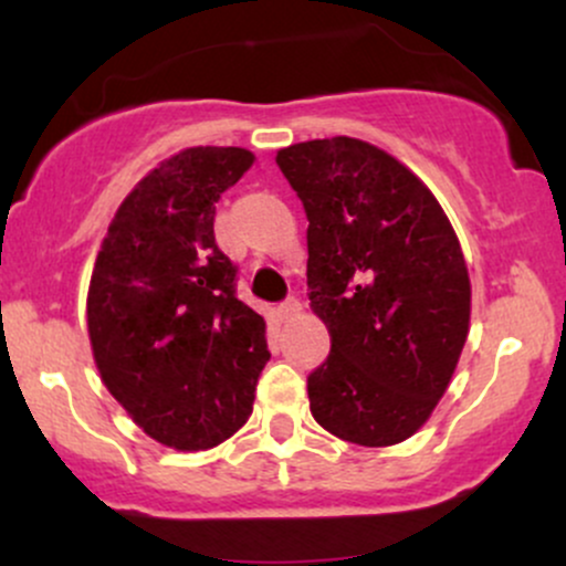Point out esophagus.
I'll list each match as a JSON object with an SVG mask.
<instances>
[{"label": "esophagus", "mask_w": 566, "mask_h": 566, "mask_svg": "<svg viewBox=\"0 0 566 566\" xmlns=\"http://www.w3.org/2000/svg\"><path fill=\"white\" fill-rule=\"evenodd\" d=\"M297 314H301V301H297V297H287L284 303H279V316H282L284 322L292 319V316H297Z\"/></svg>", "instance_id": "esophagus-1"}]
</instances>
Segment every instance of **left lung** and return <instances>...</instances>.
<instances>
[{"label":"left lung","mask_w":566,"mask_h":566,"mask_svg":"<svg viewBox=\"0 0 566 566\" xmlns=\"http://www.w3.org/2000/svg\"><path fill=\"white\" fill-rule=\"evenodd\" d=\"M308 218V301L329 356L308 375L311 415L335 437L388 447L444 396L469 337L471 282L433 193L365 140L276 154Z\"/></svg>","instance_id":"8db88e82"}]
</instances>
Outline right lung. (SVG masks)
I'll return each instance as SVG.
<instances>
[{"instance_id":"1","label":"right lung","mask_w":566,"mask_h":566,"mask_svg":"<svg viewBox=\"0 0 566 566\" xmlns=\"http://www.w3.org/2000/svg\"><path fill=\"white\" fill-rule=\"evenodd\" d=\"M237 146L161 161L122 201L87 292L95 365L151 439L210 450L247 423L265 361V322L237 295L216 242V201L250 170Z\"/></svg>"}]
</instances>
